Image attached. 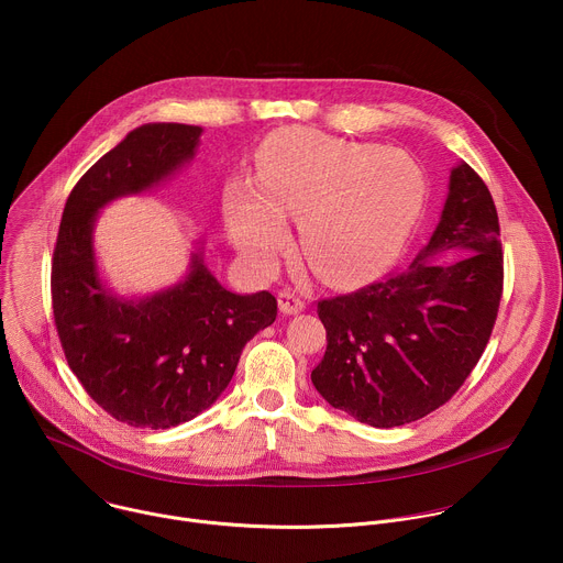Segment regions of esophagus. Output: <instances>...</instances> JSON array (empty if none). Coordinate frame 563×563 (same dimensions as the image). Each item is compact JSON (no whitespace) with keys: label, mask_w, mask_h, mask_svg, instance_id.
I'll use <instances>...</instances> for the list:
<instances>
[{"label":"esophagus","mask_w":563,"mask_h":563,"mask_svg":"<svg viewBox=\"0 0 563 563\" xmlns=\"http://www.w3.org/2000/svg\"><path fill=\"white\" fill-rule=\"evenodd\" d=\"M278 309L287 316L300 313L305 309V300L294 289H280L278 291Z\"/></svg>","instance_id":"34e87169"}]
</instances>
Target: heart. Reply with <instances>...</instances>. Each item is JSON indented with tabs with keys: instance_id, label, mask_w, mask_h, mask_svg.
Wrapping results in <instances>:
<instances>
[{
	"instance_id": "heart-1",
	"label": "heart",
	"mask_w": 563,
	"mask_h": 563,
	"mask_svg": "<svg viewBox=\"0 0 563 563\" xmlns=\"http://www.w3.org/2000/svg\"><path fill=\"white\" fill-rule=\"evenodd\" d=\"M423 202L426 178L410 155L296 126L263 146L258 187H227L224 220L240 252L272 261L287 240L283 218H300L313 274L350 285L398 250Z\"/></svg>"
}]
</instances>
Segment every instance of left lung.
<instances>
[{"label":"left lung","instance_id":"1","mask_svg":"<svg viewBox=\"0 0 563 563\" xmlns=\"http://www.w3.org/2000/svg\"><path fill=\"white\" fill-rule=\"evenodd\" d=\"M499 216L486 183L461 163L441 220L406 267L358 291L318 300L328 332L311 383L374 428L406 426L456 394L484 354L504 294Z\"/></svg>","mask_w":563,"mask_h":563}]
</instances>
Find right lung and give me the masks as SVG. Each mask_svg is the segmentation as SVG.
Here are the masks:
<instances>
[{
	"mask_svg": "<svg viewBox=\"0 0 563 563\" xmlns=\"http://www.w3.org/2000/svg\"><path fill=\"white\" fill-rule=\"evenodd\" d=\"M200 133L176 122L133 129L77 180L59 222L51 296L64 356L96 404L133 428L167 430L211 408L247 341L278 311L269 291L224 289L202 252L185 280L146 298H120L100 280L98 211L167 180L196 155Z\"/></svg>",
	"mask_w": 563,
	"mask_h": 563,
	"instance_id": "right-lung-1",
	"label": "right lung"
}]
</instances>
